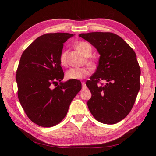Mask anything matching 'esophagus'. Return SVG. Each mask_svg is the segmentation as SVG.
<instances>
[{"label":"esophagus","mask_w":156,"mask_h":156,"mask_svg":"<svg viewBox=\"0 0 156 156\" xmlns=\"http://www.w3.org/2000/svg\"><path fill=\"white\" fill-rule=\"evenodd\" d=\"M82 89H86L87 88V86H86V83L84 82H82Z\"/></svg>","instance_id":"esophagus-1"}]
</instances>
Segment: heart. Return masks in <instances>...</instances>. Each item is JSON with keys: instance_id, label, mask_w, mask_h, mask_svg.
I'll list each match as a JSON object with an SVG mask.
<instances>
[{"instance_id": "b5f03b06", "label": "heart", "mask_w": 156, "mask_h": 156, "mask_svg": "<svg viewBox=\"0 0 156 156\" xmlns=\"http://www.w3.org/2000/svg\"><path fill=\"white\" fill-rule=\"evenodd\" d=\"M76 49L77 51L80 53L81 54L83 55L85 57H88L90 56L92 53V48L90 44L86 42H80L76 45ZM67 51H63L60 57H59V61H60L61 64L62 66H66L67 64ZM90 64H92V62L88 61ZM90 74V70L87 68H72L68 69L66 72V78L68 80H82L86 76Z\"/></svg>"}]
</instances>
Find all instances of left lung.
I'll use <instances>...</instances> for the list:
<instances>
[{
	"mask_svg": "<svg viewBox=\"0 0 156 156\" xmlns=\"http://www.w3.org/2000/svg\"><path fill=\"white\" fill-rule=\"evenodd\" d=\"M100 54L97 69L86 85L92 97L87 105L102 123L121 121L130 112L140 91L141 70L133 49L119 35L108 32L79 34ZM105 85H98L100 80Z\"/></svg>",
	"mask_w": 156,
	"mask_h": 156,
	"instance_id": "8db88e82",
	"label": "left lung"
}]
</instances>
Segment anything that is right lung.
<instances>
[{
  "mask_svg": "<svg viewBox=\"0 0 156 156\" xmlns=\"http://www.w3.org/2000/svg\"><path fill=\"white\" fill-rule=\"evenodd\" d=\"M74 35L68 33L43 35L23 51L20 59L16 74L19 100L29 119L41 127L59 123L82 88L80 81H62L64 74L59 57L64 44Z\"/></svg>",
  "mask_w": 156,
  "mask_h": 156,
  "instance_id": "right-lung-1",
  "label": "right lung"
}]
</instances>
